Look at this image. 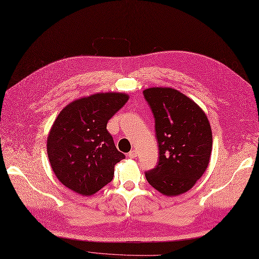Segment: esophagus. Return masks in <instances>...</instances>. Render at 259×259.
<instances>
[{"label":"esophagus","mask_w":259,"mask_h":259,"mask_svg":"<svg viewBox=\"0 0 259 259\" xmlns=\"http://www.w3.org/2000/svg\"><path fill=\"white\" fill-rule=\"evenodd\" d=\"M128 155H129V157H130V158H135V157H137V155H138V152L135 151L134 149H133V150H131V151L129 152V154H128Z\"/></svg>","instance_id":"obj_1"}]
</instances>
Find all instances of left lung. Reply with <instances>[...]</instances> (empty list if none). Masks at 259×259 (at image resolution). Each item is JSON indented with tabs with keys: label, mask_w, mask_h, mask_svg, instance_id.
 <instances>
[{
	"label": "left lung",
	"mask_w": 259,
	"mask_h": 259,
	"mask_svg": "<svg viewBox=\"0 0 259 259\" xmlns=\"http://www.w3.org/2000/svg\"><path fill=\"white\" fill-rule=\"evenodd\" d=\"M155 119L158 164L146 172L147 182L166 196L191 189L207 170L212 130L202 109L179 90L153 87L143 91Z\"/></svg>",
	"instance_id": "left-lung-1"
}]
</instances>
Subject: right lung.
Returning a JSON list of instances; mask_svg holds the SVG:
<instances>
[{
	"label": "right lung",
	"mask_w": 259,
	"mask_h": 259,
	"mask_svg": "<svg viewBox=\"0 0 259 259\" xmlns=\"http://www.w3.org/2000/svg\"><path fill=\"white\" fill-rule=\"evenodd\" d=\"M129 99L101 92L77 99L59 113L47 137V154L57 179L73 192L90 196L110 183L114 166L125 158L107 130Z\"/></svg>",
	"instance_id": "add662e5"
}]
</instances>
